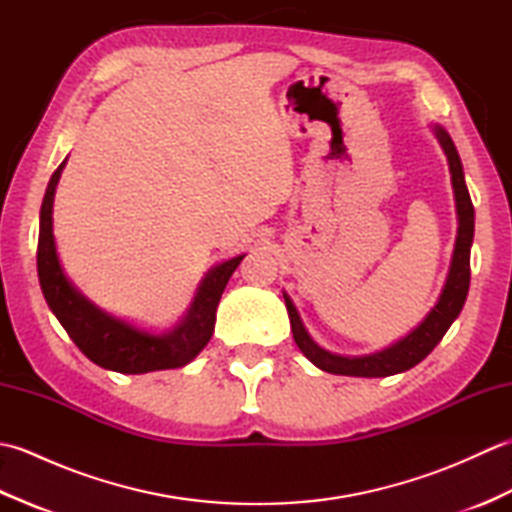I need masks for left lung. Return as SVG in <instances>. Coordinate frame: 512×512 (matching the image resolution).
I'll list each match as a JSON object with an SVG mask.
<instances>
[{
    "label": "left lung",
    "mask_w": 512,
    "mask_h": 512,
    "mask_svg": "<svg viewBox=\"0 0 512 512\" xmlns=\"http://www.w3.org/2000/svg\"><path fill=\"white\" fill-rule=\"evenodd\" d=\"M433 134H436L444 156L449 160L455 211H458V237H455L451 268L447 275V284L442 288V295L436 306H433V310L424 317V321L416 330H411L405 339H400L398 343L389 345L376 354L341 356V354H332L328 350H323L321 345L312 341V336L308 334L306 325H303L299 317L295 303H292V299L284 292L295 343L299 345V350L306 354L308 361L317 365L319 369H323V372L341 374V376H363V378H380V376L407 372V369L418 365L422 358H427L431 354L433 347L442 341V336L447 334L451 323L458 319V314L462 312L466 295H469V284H471V244H473V233H475V211H473L469 189H466V182H464L462 160L458 156V149H455L451 136L447 134V129L440 125H433Z\"/></svg>",
    "instance_id": "1"
}]
</instances>
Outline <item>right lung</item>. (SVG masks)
I'll return each instance as SVG.
<instances>
[{
    "mask_svg": "<svg viewBox=\"0 0 512 512\" xmlns=\"http://www.w3.org/2000/svg\"><path fill=\"white\" fill-rule=\"evenodd\" d=\"M65 158L52 173L46 195H43L39 215V244H37V273L39 284L54 317L63 330L70 334L76 347L99 367L121 374H147L158 369H176L191 363L204 345L211 341L215 328V310L222 292L244 255L228 259L211 268L195 292L193 303L184 319L169 332H147L134 328L132 323L116 319L112 314L96 308L83 297L65 277L57 244L52 233V204L54 191L65 167Z\"/></svg>",
    "mask_w": 512,
    "mask_h": 512,
    "instance_id": "add662e5",
    "label": "right lung"
}]
</instances>
